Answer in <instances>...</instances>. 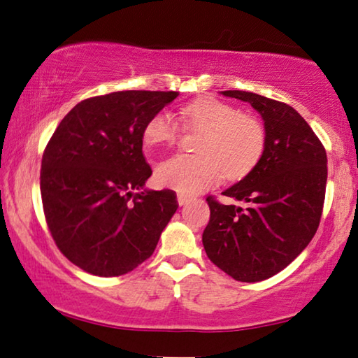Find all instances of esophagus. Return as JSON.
<instances>
[{
  "instance_id": "34e87169",
  "label": "esophagus",
  "mask_w": 358,
  "mask_h": 358,
  "mask_svg": "<svg viewBox=\"0 0 358 358\" xmlns=\"http://www.w3.org/2000/svg\"><path fill=\"white\" fill-rule=\"evenodd\" d=\"M190 201H192V198H190V196H187V195H184V193H179V195H178V203H179L180 206L189 204Z\"/></svg>"
}]
</instances>
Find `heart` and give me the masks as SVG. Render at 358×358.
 <instances>
[{
	"label": "heart",
	"instance_id": "heart-1",
	"mask_svg": "<svg viewBox=\"0 0 358 358\" xmlns=\"http://www.w3.org/2000/svg\"><path fill=\"white\" fill-rule=\"evenodd\" d=\"M180 119L196 134L198 155H171L155 166L157 182L184 195H196L223 179H241L253 169L266 146V130L258 119L241 115L236 106L217 99L185 105ZM148 144H169L179 125L166 111L157 113L144 127Z\"/></svg>",
	"mask_w": 358,
	"mask_h": 358
}]
</instances>
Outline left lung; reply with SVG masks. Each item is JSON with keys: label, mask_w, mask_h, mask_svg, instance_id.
<instances>
[{"label": "left lung", "mask_w": 358, "mask_h": 358, "mask_svg": "<svg viewBox=\"0 0 358 358\" xmlns=\"http://www.w3.org/2000/svg\"><path fill=\"white\" fill-rule=\"evenodd\" d=\"M248 102L264 121L266 146L245 178L223 192L247 209L209 196L203 233L208 258L237 281L255 283L283 271L316 234L327 185V154L308 122L278 100L222 91Z\"/></svg>", "instance_id": "8db88e82"}]
</instances>
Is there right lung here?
<instances>
[{"instance_id": "1", "label": "right lung", "mask_w": 358, "mask_h": 358, "mask_svg": "<svg viewBox=\"0 0 358 358\" xmlns=\"http://www.w3.org/2000/svg\"><path fill=\"white\" fill-rule=\"evenodd\" d=\"M174 91H117L86 99L56 127L42 155L41 195L53 241L97 277H119L146 261L171 220L173 190H148L143 155L149 119Z\"/></svg>"}]
</instances>
